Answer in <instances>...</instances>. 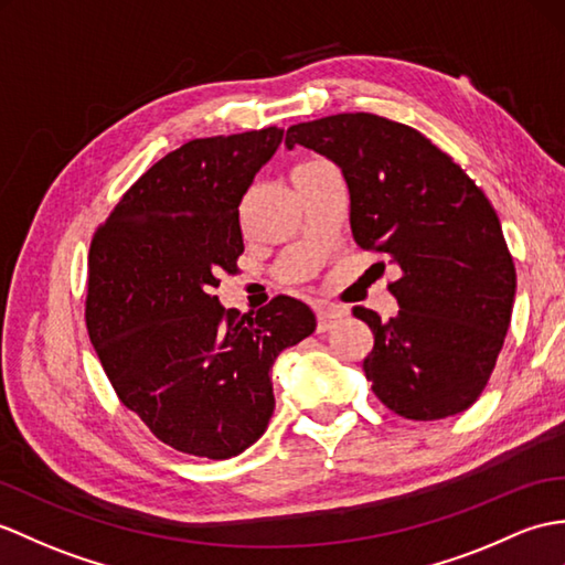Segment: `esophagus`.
<instances>
[{
    "mask_svg": "<svg viewBox=\"0 0 565 565\" xmlns=\"http://www.w3.org/2000/svg\"><path fill=\"white\" fill-rule=\"evenodd\" d=\"M342 318H344V310H337V308L318 310V332H330Z\"/></svg>",
    "mask_w": 565,
    "mask_h": 565,
    "instance_id": "34e87169",
    "label": "esophagus"
}]
</instances>
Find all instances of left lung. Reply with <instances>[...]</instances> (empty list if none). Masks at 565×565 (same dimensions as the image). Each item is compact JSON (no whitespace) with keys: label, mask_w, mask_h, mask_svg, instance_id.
<instances>
[{"label":"left lung","mask_w":565,"mask_h":565,"mask_svg":"<svg viewBox=\"0 0 565 565\" xmlns=\"http://www.w3.org/2000/svg\"><path fill=\"white\" fill-rule=\"evenodd\" d=\"M296 143L342 168L353 241L399 269L390 284L395 318L353 308L375 337L363 371L377 399L412 422L469 409L495 369L515 300V265L487 194L422 132L380 115L294 125L286 147Z\"/></svg>","instance_id":"obj_1"}]
</instances>
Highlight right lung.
Returning a JSON list of instances; mask_svg holds the SVG:
<instances>
[{"label": "right lung", "instance_id": "1", "mask_svg": "<svg viewBox=\"0 0 565 565\" xmlns=\"http://www.w3.org/2000/svg\"><path fill=\"white\" fill-rule=\"evenodd\" d=\"M281 139L265 127L182 143L90 241V344L127 409L185 455L228 460L250 448L274 414V361L315 332L312 310L291 296L255 315L212 296L245 250L243 194Z\"/></svg>", "mask_w": 565, "mask_h": 565}]
</instances>
